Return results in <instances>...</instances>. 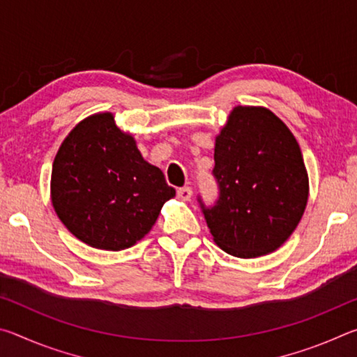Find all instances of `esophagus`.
<instances>
[{"mask_svg": "<svg viewBox=\"0 0 357 357\" xmlns=\"http://www.w3.org/2000/svg\"><path fill=\"white\" fill-rule=\"evenodd\" d=\"M178 197L181 198V200H184V202L190 200L192 189H190V187H181V189H178Z\"/></svg>", "mask_w": 357, "mask_h": 357, "instance_id": "obj_1", "label": "esophagus"}]
</instances>
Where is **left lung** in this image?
<instances>
[{
    "label": "left lung",
    "mask_w": 357,
    "mask_h": 357,
    "mask_svg": "<svg viewBox=\"0 0 357 357\" xmlns=\"http://www.w3.org/2000/svg\"><path fill=\"white\" fill-rule=\"evenodd\" d=\"M219 197H197L215 244L229 255L255 258L285 243L304 214L309 179L291 132L273 112L236 107L215 140Z\"/></svg>",
    "instance_id": "1"
}]
</instances>
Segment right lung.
I'll return each instance as SVG.
<instances>
[{
    "label": "right lung",
    "mask_w": 357,
    "mask_h": 357,
    "mask_svg": "<svg viewBox=\"0 0 357 357\" xmlns=\"http://www.w3.org/2000/svg\"><path fill=\"white\" fill-rule=\"evenodd\" d=\"M174 195L160 168L143 159L112 113L75 126L53 162V208L74 236L96 249L134 245Z\"/></svg>",
    "instance_id": "right-lung-1"
}]
</instances>
